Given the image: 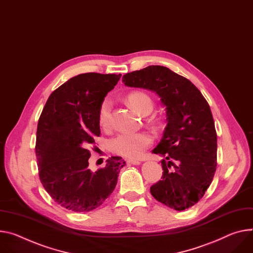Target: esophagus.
Instances as JSON below:
<instances>
[{"label":"esophagus","mask_w":253,"mask_h":253,"mask_svg":"<svg viewBox=\"0 0 253 253\" xmlns=\"http://www.w3.org/2000/svg\"><path fill=\"white\" fill-rule=\"evenodd\" d=\"M126 163H127V165H133V166H137V165H140L141 164L140 160H138V159H131V158L127 159Z\"/></svg>","instance_id":"34e87169"}]
</instances>
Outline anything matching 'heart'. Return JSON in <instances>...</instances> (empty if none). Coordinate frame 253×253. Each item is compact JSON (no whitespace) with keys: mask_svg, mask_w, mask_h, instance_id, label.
<instances>
[{"mask_svg":"<svg viewBox=\"0 0 253 253\" xmlns=\"http://www.w3.org/2000/svg\"><path fill=\"white\" fill-rule=\"evenodd\" d=\"M127 102L133 110L140 115L149 114L153 107L151 98L142 90L131 91L127 96ZM112 106V101L109 98H106L102 101L99 108V123L105 129L110 125ZM152 140V136L148 132L144 131L136 133H120L111 140L110 148L116 154L136 158L139 157L150 146Z\"/></svg>","mask_w":253,"mask_h":253,"instance_id":"heart-1","label":"heart"}]
</instances>
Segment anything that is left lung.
Returning a JSON list of instances; mask_svg holds the SVG:
<instances>
[{
	"mask_svg": "<svg viewBox=\"0 0 253 253\" xmlns=\"http://www.w3.org/2000/svg\"><path fill=\"white\" fill-rule=\"evenodd\" d=\"M122 82L154 91L166 107L168 124L152 150L166 157L163 179L151 186V195L176 211L191 208L210 187L217 167V134L209 104L194 84L165 66L128 73Z\"/></svg>",
	"mask_w": 253,
	"mask_h": 253,
	"instance_id": "obj_1",
	"label": "left lung"
}]
</instances>
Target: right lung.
<instances>
[{
    "mask_svg": "<svg viewBox=\"0 0 253 253\" xmlns=\"http://www.w3.org/2000/svg\"><path fill=\"white\" fill-rule=\"evenodd\" d=\"M121 75L86 73L57 87L45 104L37 125L35 152L44 189L63 208L89 212L100 207L117 185L122 157L88 169L89 148L101 134L98 112Z\"/></svg>",
    "mask_w": 253,
    "mask_h": 253,
    "instance_id": "obj_1",
    "label": "right lung"
}]
</instances>
